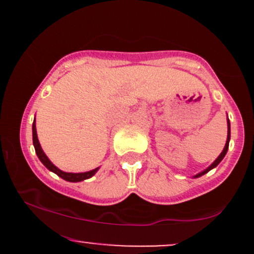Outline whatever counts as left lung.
Here are the masks:
<instances>
[{"mask_svg":"<svg viewBox=\"0 0 254 254\" xmlns=\"http://www.w3.org/2000/svg\"><path fill=\"white\" fill-rule=\"evenodd\" d=\"M229 139H230V123H229V119H228V136H227V142H226V145H224V148H223V150H222V153L220 154V156L217 157L216 160H215L214 162H212V165L210 166V167H208L206 168L205 171H203V172H200L199 174H197L196 176V178H198V177H200V176H203V174H205V173H208L209 171L210 170H212V168L214 167H216V166L220 164L221 161H222V159L224 157V155H226L227 154V151H228V145H229Z\"/></svg>","mask_w":254,"mask_h":254,"instance_id":"1","label":"left lung"}]
</instances>
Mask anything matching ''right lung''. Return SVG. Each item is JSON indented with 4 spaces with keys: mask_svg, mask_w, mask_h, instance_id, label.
<instances>
[{
    "mask_svg": "<svg viewBox=\"0 0 254 254\" xmlns=\"http://www.w3.org/2000/svg\"><path fill=\"white\" fill-rule=\"evenodd\" d=\"M32 132H33V145H34V149H36V153H37L38 157H39L40 161L43 162V165L45 166V167L48 168L49 171H51V172H54V173H56L58 177H61L64 180H66V182L77 183V182H82V180H84V179H88V178L93 177L95 173H97V171L99 170V168H95V170L89 171V172H84V173H66V172H63V171L58 170L56 166L52 164L50 160L48 159V156H46L45 154H44L42 147H40L39 141H38V137H37L36 119H34L33 125H32Z\"/></svg>",
    "mask_w": 254,
    "mask_h": 254,
    "instance_id": "add662e5",
    "label": "right lung"
}]
</instances>
